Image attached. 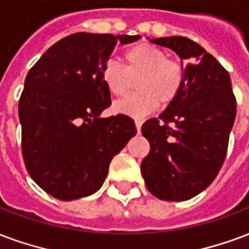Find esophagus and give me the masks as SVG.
I'll use <instances>...</instances> for the list:
<instances>
[{"label":"esophagus","mask_w":249,"mask_h":249,"mask_svg":"<svg viewBox=\"0 0 249 249\" xmlns=\"http://www.w3.org/2000/svg\"><path fill=\"white\" fill-rule=\"evenodd\" d=\"M134 124H136V129L140 133V130H141V125H142V121L141 120H134Z\"/></svg>","instance_id":"34e87169"}]
</instances>
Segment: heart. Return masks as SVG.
<instances>
[{"label":"heart","instance_id":"1","mask_svg":"<svg viewBox=\"0 0 249 249\" xmlns=\"http://www.w3.org/2000/svg\"><path fill=\"white\" fill-rule=\"evenodd\" d=\"M133 95L115 104L117 113L141 119L161 106L166 107L181 93L185 83V71L179 62L169 59L156 46L140 43L124 53V64L109 59L101 70V79L108 91L123 96L137 79Z\"/></svg>","mask_w":249,"mask_h":249}]
</instances>
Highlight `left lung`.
Here are the masks:
<instances>
[{
  "label": "left lung",
  "mask_w": 249,
  "mask_h": 249,
  "mask_svg": "<svg viewBox=\"0 0 249 249\" xmlns=\"http://www.w3.org/2000/svg\"><path fill=\"white\" fill-rule=\"evenodd\" d=\"M187 60L185 83L176 100L145 121L150 152L141 162L145 185L162 200L181 202L209 187L227 154L236 116V99L226 68L185 36L150 40Z\"/></svg>",
  "instance_id": "1"
}]
</instances>
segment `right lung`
I'll use <instances>...</instances> for the list:
<instances>
[{"instance_id":"1","label":"right lung","mask_w":249,"mask_h":249,"mask_svg":"<svg viewBox=\"0 0 249 249\" xmlns=\"http://www.w3.org/2000/svg\"><path fill=\"white\" fill-rule=\"evenodd\" d=\"M140 38L71 34L51 46L27 73L18 104L22 156L34 182L56 199L96 193L112 158L137 133L129 116L100 117L110 106L101 70L117 43Z\"/></svg>"}]
</instances>
